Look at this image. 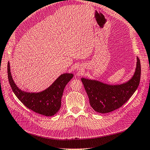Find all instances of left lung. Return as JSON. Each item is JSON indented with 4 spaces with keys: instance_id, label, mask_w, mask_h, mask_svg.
I'll return each mask as SVG.
<instances>
[{
    "instance_id": "obj_1",
    "label": "left lung",
    "mask_w": 150,
    "mask_h": 150,
    "mask_svg": "<svg viewBox=\"0 0 150 150\" xmlns=\"http://www.w3.org/2000/svg\"><path fill=\"white\" fill-rule=\"evenodd\" d=\"M141 67L137 57L135 71L129 80L118 84H108L94 79L82 77L91 107L99 113H108L121 107L137 90L140 83Z\"/></svg>"
}]
</instances>
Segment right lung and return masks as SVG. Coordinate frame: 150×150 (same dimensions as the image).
<instances>
[{
    "label": "right lung",
    "mask_w": 150,
    "mask_h": 150,
    "mask_svg": "<svg viewBox=\"0 0 150 150\" xmlns=\"http://www.w3.org/2000/svg\"><path fill=\"white\" fill-rule=\"evenodd\" d=\"M8 77L15 95L29 109L45 116H51L58 112L61 107V99L64 88L73 77L72 73L60 75L47 88L39 92H29L20 89L15 83L8 63Z\"/></svg>",
    "instance_id": "right-lung-1"
}]
</instances>
